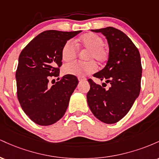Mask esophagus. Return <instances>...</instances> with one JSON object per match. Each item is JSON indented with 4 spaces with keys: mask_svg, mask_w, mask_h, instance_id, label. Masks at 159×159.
I'll return each instance as SVG.
<instances>
[{
    "mask_svg": "<svg viewBox=\"0 0 159 159\" xmlns=\"http://www.w3.org/2000/svg\"><path fill=\"white\" fill-rule=\"evenodd\" d=\"M78 79L79 81H86V80H87V78H84V77H78Z\"/></svg>",
    "mask_w": 159,
    "mask_h": 159,
    "instance_id": "34e87169",
    "label": "esophagus"
}]
</instances>
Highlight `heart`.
<instances>
[{
  "instance_id": "obj_1",
  "label": "heart",
  "mask_w": 159,
  "mask_h": 159,
  "mask_svg": "<svg viewBox=\"0 0 159 159\" xmlns=\"http://www.w3.org/2000/svg\"><path fill=\"white\" fill-rule=\"evenodd\" d=\"M103 43L102 38L96 34L90 33L82 36L78 39L77 46L82 50L87 51L84 58L88 61H75L66 63L63 66V74L82 77L96 72L97 65L92 60L98 61L100 64H104L109 58V52L103 45ZM78 54V48L72 40H68L62 48L61 57L64 61L75 59Z\"/></svg>"
}]
</instances>
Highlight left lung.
<instances>
[{"mask_svg": "<svg viewBox=\"0 0 159 159\" xmlns=\"http://www.w3.org/2000/svg\"><path fill=\"white\" fill-rule=\"evenodd\" d=\"M92 31L101 32L109 45L106 66L93 76L109 83L111 87L105 90L91 78L88 79L90 89L87 94V103L97 119L113 124L128 114L140 94L142 75L140 53L132 40L118 29L107 27Z\"/></svg>", "mask_w": 159, "mask_h": 159, "instance_id": "left-lung-1", "label": "left lung"}]
</instances>
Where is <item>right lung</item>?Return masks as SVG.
Listing matches in <instances>:
<instances>
[{"label": "right lung", "instance_id": "1", "mask_svg": "<svg viewBox=\"0 0 159 159\" xmlns=\"http://www.w3.org/2000/svg\"><path fill=\"white\" fill-rule=\"evenodd\" d=\"M81 32L45 30L20 54L16 72L18 99L24 112L38 125H52L65 114L78 78L66 75L52 86L48 82L52 76H59L63 45Z\"/></svg>", "mask_w": 159, "mask_h": 159}]
</instances>
